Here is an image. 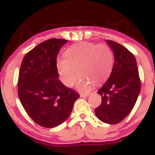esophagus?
I'll use <instances>...</instances> for the list:
<instances>
[{"label":"esophagus","mask_w":155,"mask_h":155,"mask_svg":"<svg viewBox=\"0 0 155 155\" xmlns=\"http://www.w3.org/2000/svg\"><path fill=\"white\" fill-rule=\"evenodd\" d=\"M89 95V94H80L81 97H87Z\"/></svg>","instance_id":"34e87169"}]
</instances>
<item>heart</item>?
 <instances>
[{"mask_svg":"<svg viewBox=\"0 0 155 155\" xmlns=\"http://www.w3.org/2000/svg\"><path fill=\"white\" fill-rule=\"evenodd\" d=\"M64 57L56 61L61 79L66 86H73L77 80L76 69L79 68L82 76L77 87L82 91H89L93 82H104L113 66V54L106 44L97 45L89 42L76 43L65 51Z\"/></svg>","mask_w":155,"mask_h":155,"instance_id":"b5f03b06","label":"heart"}]
</instances>
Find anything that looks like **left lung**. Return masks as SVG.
Masks as SVG:
<instances>
[{"label": "left lung", "instance_id": "obj_1", "mask_svg": "<svg viewBox=\"0 0 155 155\" xmlns=\"http://www.w3.org/2000/svg\"><path fill=\"white\" fill-rule=\"evenodd\" d=\"M107 43L114 52L115 62L109 79L97 91L102 101L94 112L101 121L115 124L131 112L140 94L141 83L134 54L116 42L107 40Z\"/></svg>", "mask_w": 155, "mask_h": 155}]
</instances>
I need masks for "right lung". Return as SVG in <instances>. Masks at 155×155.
<instances>
[{
  "label": "right lung",
  "mask_w": 155,
  "mask_h": 155,
  "mask_svg": "<svg viewBox=\"0 0 155 155\" xmlns=\"http://www.w3.org/2000/svg\"><path fill=\"white\" fill-rule=\"evenodd\" d=\"M68 40L50 39L23 58L18 80L21 104L33 121L43 127L60 125L70 116L79 94L58 79L57 56Z\"/></svg>",
  "instance_id": "add662e5"
}]
</instances>
